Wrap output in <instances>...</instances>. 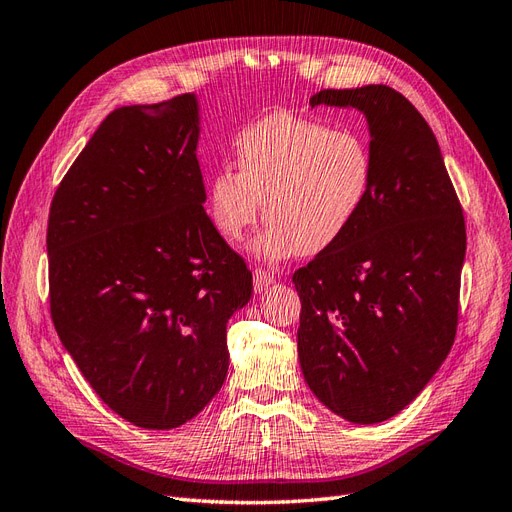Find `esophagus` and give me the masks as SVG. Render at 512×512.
I'll use <instances>...</instances> for the list:
<instances>
[{"label":"esophagus","mask_w":512,"mask_h":512,"mask_svg":"<svg viewBox=\"0 0 512 512\" xmlns=\"http://www.w3.org/2000/svg\"><path fill=\"white\" fill-rule=\"evenodd\" d=\"M277 281V277H274L272 272H268V270H255V274H253V287H255V292H264V290H268V287Z\"/></svg>","instance_id":"esophagus-1"}]
</instances>
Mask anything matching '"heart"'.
<instances>
[{
    "mask_svg": "<svg viewBox=\"0 0 512 512\" xmlns=\"http://www.w3.org/2000/svg\"><path fill=\"white\" fill-rule=\"evenodd\" d=\"M238 170L207 179L205 203L216 231L231 242L270 220L255 242L264 259L318 255L363 214L374 188V153L355 129L296 114H268L235 140Z\"/></svg>",
    "mask_w": 512,
    "mask_h": 512,
    "instance_id": "b5f03b06",
    "label": "heart"
}]
</instances>
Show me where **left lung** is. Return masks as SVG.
Here are the masks:
<instances>
[{
    "label": "left lung",
    "mask_w": 512,
    "mask_h": 512,
    "mask_svg": "<svg viewBox=\"0 0 512 512\" xmlns=\"http://www.w3.org/2000/svg\"><path fill=\"white\" fill-rule=\"evenodd\" d=\"M311 108H357L374 188L342 240L294 272L298 359L316 398L352 424L411 404L454 344L465 218L435 134L383 84L320 90Z\"/></svg>",
    "instance_id": "8db88e82"
}]
</instances>
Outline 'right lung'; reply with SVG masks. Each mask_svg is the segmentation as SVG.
Returning <instances> with one entry per match:
<instances>
[{
  "instance_id": "1",
  "label": "right lung",
  "mask_w": 512,
  "mask_h": 512,
  "mask_svg": "<svg viewBox=\"0 0 512 512\" xmlns=\"http://www.w3.org/2000/svg\"><path fill=\"white\" fill-rule=\"evenodd\" d=\"M194 95L123 106L88 140L47 225L51 320L114 413L149 430L199 415L229 370L253 274L205 214Z\"/></svg>"
}]
</instances>
